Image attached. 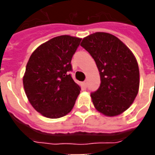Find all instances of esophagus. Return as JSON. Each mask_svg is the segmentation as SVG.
I'll use <instances>...</instances> for the list:
<instances>
[{
    "label": "esophagus",
    "mask_w": 155,
    "mask_h": 155,
    "mask_svg": "<svg viewBox=\"0 0 155 155\" xmlns=\"http://www.w3.org/2000/svg\"><path fill=\"white\" fill-rule=\"evenodd\" d=\"M83 85H84V87H87V80H85V81H84V82H83Z\"/></svg>",
    "instance_id": "esophagus-1"
}]
</instances>
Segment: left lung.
<instances>
[{"mask_svg":"<svg viewBox=\"0 0 155 155\" xmlns=\"http://www.w3.org/2000/svg\"><path fill=\"white\" fill-rule=\"evenodd\" d=\"M80 46L94 58L101 75L99 88L91 93L95 108L108 117L122 113L132 104L139 88V69L134 54L108 33L90 35Z\"/></svg>","mask_w":155,"mask_h":155,"instance_id":"1","label":"left lung"}]
</instances>
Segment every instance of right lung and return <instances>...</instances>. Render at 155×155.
<instances>
[{"label":"right lung","instance_id":"1","mask_svg":"<svg viewBox=\"0 0 155 155\" xmlns=\"http://www.w3.org/2000/svg\"><path fill=\"white\" fill-rule=\"evenodd\" d=\"M81 38L62 35L38 47L28 61L23 77L25 94L42 116L59 118L70 113L80 92L70 71Z\"/></svg>","mask_w":155,"mask_h":155}]
</instances>
